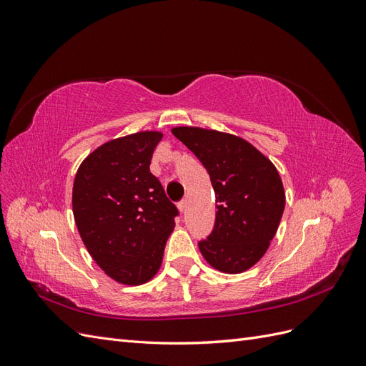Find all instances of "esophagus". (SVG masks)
Segmentation results:
<instances>
[{
    "instance_id": "1",
    "label": "esophagus",
    "mask_w": 366,
    "mask_h": 366,
    "mask_svg": "<svg viewBox=\"0 0 366 366\" xmlns=\"http://www.w3.org/2000/svg\"><path fill=\"white\" fill-rule=\"evenodd\" d=\"M186 207H187V200H182V202L179 203V209H180V212H184Z\"/></svg>"
}]
</instances>
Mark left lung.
<instances>
[{"instance_id": "1", "label": "left lung", "mask_w": 366, "mask_h": 366, "mask_svg": "<svg viewBox=\"0 0 366 366\" xmlns=\"http://www.w3.org/2000/svg\"><path fill=\"white\" fill-rule=\"evenodd\" d=\"M171 131L203 163L215 191V226L198 242L203 258L223 273L249 270L281 223L285 192L278 169L252 143L229 132L198 127Z\"/></svg>"}]
</instances>
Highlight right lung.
<instances>
[{"label": "right lung", "mask_w": 366, "mask_h": 366, "mask_svg": "<svg viewBox=\"0 0 366 366\" xmlns=\"http://www.w3.org/2000/svg\"><path fill=\"white\" fill-rule=\"evenodd\" d=\"M160 131L113 139L88 154L73 183V215L92 258L119 284L140 285L159 272L177 207L149 172Z\"/></svg>", "instance_id": "1"}]
</instances>
